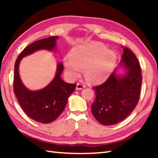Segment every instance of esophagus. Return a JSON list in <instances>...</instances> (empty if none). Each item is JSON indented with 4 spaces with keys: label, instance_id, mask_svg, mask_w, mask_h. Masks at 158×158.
Segmentation results:
<instances>
[{
    "label": "esophagus",
    "instance_id": "1",
    "mask_svg": "<svg viewBox=\"0 0 158 158\" xmlns=\"http://www.w3.org/2000/svg\"><path fill=\"white\" fill-rule=\"evenodd\" d=\"M85 88V85L84 84H82V83H78V84H77V86H76V89L77 90H81Z\"/></svg>",
    "mask_w": 158,
    "mask_h": 158
}]
</instances>
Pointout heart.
I'll use <instances>...</instances> for the list:
<instances>
[{
  "mask_svg": "<svg viewBox=\"0 0 158 158\" xmlns=\"http://www.w3.org/2000/svg\"><path fill=\"white\" fill-rule=\"evenodd\" d=\"M69 58L64 60L66 71L72 78H77L81 69L86 81L98 84L106 81L111 74L116 62L115 52L107 49L100 42H89L79 45L71 51Z\"/></svg>",
  "mask_w": 158,
  "mask_h": 158,
  "instance_id": "b5f03b06",
  "label": "heart"
}]
</instances>
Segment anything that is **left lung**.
Here are the masks:
<instances>
[{
	"mask_svg": "<svg viewBox=\"0 0 158 158\" xmlns=\"http://www.w3.org/2000/svg\"><path fill=\"white\" fill-rule=\"evenodd\" d=\"M119 66L127 72L116 74V69L104 84L93 87L95 100L91 111L95 119L104 125H115L124 120L135 109L139 99L141 68L137 57L126 47H123Z\"/></svg>",
	"mask_w": 158,
	"mask_h": 158,
	"instance_id": "obj_1",
	"label": "left lung"
}]
</instances>
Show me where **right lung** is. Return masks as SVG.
<instances>
[{
  "instance_id": "add662e5",
  "label": "right lung",
  "mask_w": 158,
  "mask_h": 158,
  "mask_svg": "<svg viewBox=\"0 0 158 158\" xmlns=\"http://www.w3.org/2000/svg\"><path fill=\"white\" fill-rule=\"evenodd\" d=\"M58 36L40 40L28 45L19 55L15 65L14 92L25 113L34 121L49 123L62 113L68 98L74 92L76 84H68L61 79L62 63L57 64L55 77L47 86L37 90H29L23 85L19 76V64L23 58L39 50L55 51Z\"/></svg>"
}]
</instances>
